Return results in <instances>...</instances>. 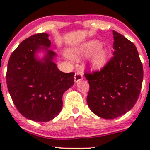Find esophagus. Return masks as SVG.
<instances>
[{
    "instance_id": "esophagus-1",
    "label": "esophagus",
    "mask_w": 150,
    "mask_h": 150,
    "mask_svg": "<svg viewBox=\"0 0 150 150\" xmlns=\"http://www.w3.org/2000/svg\"><path fill=\"white\" fill-rule=\"evenodd\" d=\"M74 78H75V83H78V82H79L80 81H81V80H83V77L82 72H75V77H74Z\"/></svg>"
}]
</instances>
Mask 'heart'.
<instances>
[{
	"instance_id": "b5f03b06",
	"label": "heart",
	"mask_w": 150,
	"mask_h": 150,
	"mask_svg": "<svg viewBox=\"0 0 150 150\" xmlns=\"http://www.w3.org/2000/svg\"><path fill=\"white\" fill-rule=\"evenodd\" d=\"M71 57L76 59L90 55L89 64L93 69H99L105 65L108 52L102 46V43L97 40H90L74 47L69 51Z\"/></svg>"
}]
</instances>
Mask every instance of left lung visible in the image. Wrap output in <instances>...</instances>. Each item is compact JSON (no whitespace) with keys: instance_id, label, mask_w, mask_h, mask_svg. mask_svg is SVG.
Returning <instances> with one entry per match:
<instances>
[{"instance_id":"left-lung-1","label":"left lung","mask_w":150,"mask_h":150,"mask_svg":"<svg viewBox=\"0 0 150 150\" xmlns=\"http://www.w3.org/2000/svg\"><path fill=\"white\" fill-rule=\"evenodd\" d=\"M114 57L101 69L85 73L89 83L87 103L96 115L114 119L137 102L143 81V67L135 45L113 30Z\"/></svg>"}]
</instances>
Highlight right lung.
Segmentation results:
<instances>
[{
	"instance_id": "right-lung-1",
	"label": "right lung",
	"mask_w": 150,
	"mask_h": 150,
	"mask_svg": "<svg viewBox=\"0 0 150 150\" xmlns=\"http://www.w3.org/2000/svg\"><path fill=\"white\" fill-rule=\"evenodd\" d=\"M47 33L24 40L11 55L6 72L8 92L18 111L36 122H48L62 108L63 93L74 84V72L64 73L54 62L57 54ZM45 56L39 59L37 54Z\"/></svg>"
}]
</instances>
